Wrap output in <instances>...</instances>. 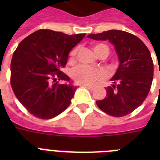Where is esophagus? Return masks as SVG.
Returning <instances> with one entry per match:
<instances>
[{
    "label": "esophagus",
    "mask_w": 160,
    "mask_h": 160,
    "mask_svg": "<svg viewBox=\"0 0 160 160\" xmlns=\"http://www.w3.org/2000/svg\"><path fill=\"white\" fill-rule=\"evenodd\" d=\"M84 86H85L86 88H88L90 90H93L95 88V85H84Z\"/></svg>",
    "instance_id": "34e87169"
}]
</instances>
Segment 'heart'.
Here are the masks:
<instances>
[{
	"instance_id": "obj_1",
	"label": "heart",
	"mask_w": 160,
	"mask_h": 160,
	"mask_svg": "<svg viewBox=\"0 0 160 160\" xmlns=\"http://www.w3.org/2000/svg\"><path fill=\"white\" fill-rule=\"evenodd\" d=\"M105 48L107 51V54L109 53V49L106 46L103 44H99L94 46V51H96L98 48ZM77 49H73L70 52V59H73L76 54ZM71 76L73 80L75 82L80 83V84H90L95 81V80H98L103 76V72L100 70L95 69V68L90 67L87 65H79L75 67L71 72Z\"/></svg>"
}]
</instances>
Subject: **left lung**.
<instances>
[{"label": "left lung", "instance_id": "obj_1", "mask_svg": "<svg viewBox=\"0 0 160 160\" xmlns=\"http://www.w3.org/2000/svg\"><path fill=\"white\" fill-rule=\"evenodd\" d=\"M88 38L108 41L114 46L119 67L105 88V99L96 101L106 114L122 117L130 114L146 99L154 76V64L149 49L134 35L119 30L90 34Z\"/></svg>", "mask_w": 160, "mask_h": 160}]
</instances>
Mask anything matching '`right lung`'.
<instances>
[{"instance_id":"right-lung-1","label":"right lung","mask_w":160,"mask_h":160,"mask_svg":"<svg viewBox=\"0 0 160 160\" xmlns=\"http://www.w3.org/2000/svg\"><path fill=\"white\" fill-rule=\"evenodd\" d=\"M85 34L39 30L21 41L11 63V85L21 104L37 118L57 116L70 105L77 86L60 70ZM64 82L59 84L57 80Z\"/></svg>"}]
</instances>
